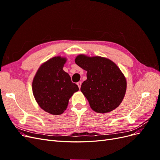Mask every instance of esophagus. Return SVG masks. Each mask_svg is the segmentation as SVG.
<instances>
[{
	"instance_id": "34e87169",
	"label": "esophagus",
	"mask_w": 160,
	"mask_h": 160,
	"mask_svg": "<svg viewBox=\"0 0 160 160\" xmlns=\"http://www.w3.org/2000/svg\"><path fill=\"white\" fill-rule=\"evenodd\" d=\"M77 85H78L79 88L80 89V88H81V82H80V81H79V82H78V83H77Z\"/></svg>"
}]
</instances>
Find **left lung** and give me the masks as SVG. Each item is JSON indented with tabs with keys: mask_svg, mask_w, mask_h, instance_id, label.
I'll list each match as a JSON object with an SVG mask.
<instances>
[{
	"mask_svg": "<svg viewBox=\"0 0 160 160\" xmlns=\"http://www.w3.org/2000/svg\"><path fill=\"white\" fill-rule=\"evenodd\" d=\"M75 63L87 71L81 91L97 113H108L122 103L126 92V79L115 62L107 58L79 55Z\"/></svg>",
	"mask_w": 160,
	"mask_h": 160,
	"instance_id": "left-lung-1",
	"label": "left lung"
}]
</instances>
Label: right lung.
<instances>
[{"label": "right lung", "instance_id": "right-lung-1", "mask_svg": "<svg viewBox=\"0 0 160 160\" xmlns=\"http://www.w3.org/2000/svg\"><path fill=\"white\" fill-rule=\"evenodd\" d=\"M66 58L52 57L38 68L32 81V93L40 108L52 115H61L69 100L79 91L71 77L62 69Z\"/></svg>", "mask_w": 160, "mask_h": 160}]
</instances>
